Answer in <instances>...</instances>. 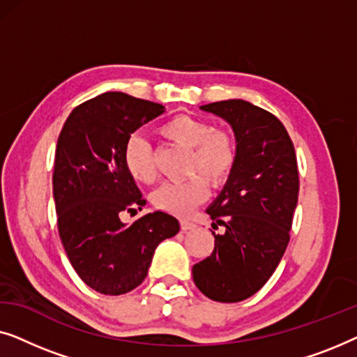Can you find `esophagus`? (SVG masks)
Wrapping results in <instances>:
<instances>
[{
  "label": "esophagus",
  "mask_w": 357,
  "mask_h": 357,
  "mask_svg": "<svg viewBox=\"0 0 357 357\" xmlns=\"http://www.w3.org/2000/svg\"><path fill=\"white\" fill-rule=\"evenodd\" d=\"M195 227H197V224L192 221H187V219H182V221H180V229H182V231H192Z\"/></svg>",
  "instance_id": "34e87169"
}]
</instances>
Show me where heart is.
<instances>
[{
    "label": "heart",
    "instance_id": "b5f03b06",
    "mask_svg": "<svg viewBox=\"0 0 357 357\" xmlns=\"http://www.w3.org/2000/svg\"><path fill=\"white\" fill-rule=\"evenodd\" d=\"M159 135L175 144L190 148L188 172L202 173L213 185H222L237 160L236 138L226 128H213L198 116L175 115L159 126ZM123 164L130 177L139 183H153L155 165L153 148L143 136L133 135L123 148ZM198 174L167 182L153 193L154 206L178 216L192 213L208 197V181Z\"/></svg>",
    "mask_w": 357,
    "mask_h": 357
}]
</instances>
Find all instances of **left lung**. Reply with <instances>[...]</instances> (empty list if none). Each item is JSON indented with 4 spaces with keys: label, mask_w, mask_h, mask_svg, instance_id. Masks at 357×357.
<instances>
[{
    "label": "left lung",
    "mask_w": 357,
    "mask_h": 357,
    "mask_svg": "<svg viewBox=\"0 0 357 357\" xmlns=\"http://www.w3.org/2000/svg\"><path fill=\"white\" fill-rule=\"evenodd\" d=\"M202 110L222 116L237 141V160L208 214L214 250L193 266V281L209 299L241 302L265 286L291 238L299 195L294 144L284 125L242 99L213 102Z\"/></svg>",
    "instance_id": "obj_1"
}]
</instances>
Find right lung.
I'll use <instances>...</instances> for the list:
<instances>
[{
    "label": "right lung",
    "mask_w": 357,
    "mask_h": 357,
    "mask_svg": "<svg viewBox=\"0 0 357 357\" xmlns=\"http://www.w3.org/2000/svg\"><path fill=\"white\" fill-rule=\"evenodd\" d=\"M164 107L123 92H105L71 112L58 136L53 198L56 224L70 263L92 289L107 296L144 281L155 247L178 232V221L155 211L125 226L146 199L126 172L123 148L139 126Z\"/></svg>",
    "instance_id": "1"
}]
</instances>
